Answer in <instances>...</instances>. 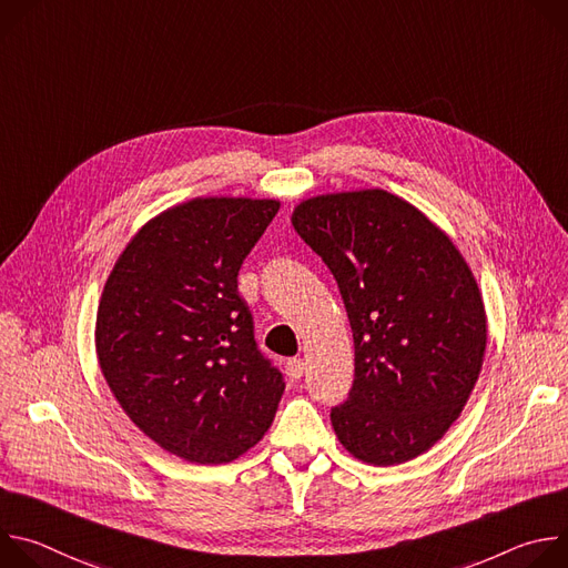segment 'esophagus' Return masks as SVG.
Masks as SVG:
<instances>
[{"label":"esophagus","mask_w":568,"mask_h":568,"mask_svg":"<svg viewBox=\"0 0 568 568\" xmlns=\"http://www.w3.org/2000/svg\"><path fill=\"white\" fill-rule=\"evenodd\" d=\"M285 371L292 379H298L303 375V359L301 357H292L285 362Z\"/></svg>","instance_id":"obj_1"}]
</instances>
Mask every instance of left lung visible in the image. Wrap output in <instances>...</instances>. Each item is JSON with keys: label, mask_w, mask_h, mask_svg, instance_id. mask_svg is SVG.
I'll use <instances>...</instances> for the list:
<instances>
[{"label": "left lung", "mask_w": 568, "mask_h": 568, "mask_svg": "<svg viewBox=\"0 0 568 568\" xmlns=\"http://www.w3.org/2000/svg\"><path fill=\"white\" fill-rule=\"evenodd\" d=\"M294 231L337 281L355 339V379L331 409L359 460L397 465L427 452L483 364L485 310L454 242L386 191L305 200Z\"/></svg>", "instance_id": "8db88e82"}]
</instances>
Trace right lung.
<instances>
[{
    "mask_svg": "<svg viewBox=\"0 0 568 568\" xmlns=\"http://www.w3.org/2000/svg\"><path fill=\"white\" fill-rule=\"evenodd\" d=\"M278 206L209 197L169 209L132 237L105 283L101 371L132 423L191 463H229L254 447L285 390L237 292Z\"/></svg>",
    "mask_w": 568,
    "mask_h": 568,
    "instance_id": "1",
    "label": "right lung"
}]
</instances>
